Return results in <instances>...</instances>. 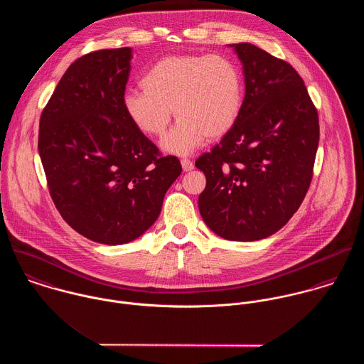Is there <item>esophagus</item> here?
<instances>
[{
    "mask_svg": "<svg viewBox=\"0 0 364 364\" xmlns=\"http://www.w3.org/2000/svg\"><path fill=\"white\" fill-rule=\"evenodd\" d=\"M181 164H182V168H183V171H192L193 168H195V165H193V161H191V159H188V158H182L181 159Z\"/></svg>",
    "mask_w": 364,
    "mask_h": 364,
    "instance_id": "obj_1",
    "label": "esophagus"
}]
</instances>
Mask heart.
<instances>
[{
    "label": "heart",
    "mask_w": 364,
    "mask_h": 364,
    "mask_svg": "<svg viewBox=\"0 0 364 364\" xmlns=\"http://www.w3.org/2000/svg\"><path fill=\"white\" fill-rule=\"evenodd\" d=\"M143 91H130L123 109L146 136H162L179 117L161 147L188 156L206 139L225 136L237 123L245 95L240 67L221 54H173L159 58L141 77Z\"/></svg>",
    "instance_id": "obj_1"
}]
</instances>
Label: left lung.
<instances>
[{
    "label": "left lung",
    "mask_w": 364,
    "mask_h": 364,
    "mask_svg": "<svg viewBox=\"0 0 364 364\" xmlns=\"http://www.w3.org/2000/svg\"><path fill=\"white\" fill-rule=\"evenodd\" d=\"M242 63L245 97L235 126L196 159L206 175L199 210L224 240L258 241L303 203L319 140L318 113L303 78L251 43L230 45Z\"/></svg>",
    "instance_id": "obj_1"
}]
</instances>
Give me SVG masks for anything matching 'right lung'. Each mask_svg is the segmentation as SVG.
Masks as SVG:
<instances>
[{"label": "right lung", "mask_w": 364, "mask_h": 364, "mask_svg": "<svg viewBox=\"0 0 364 364\" xmlns=\"http://www.w3.org/2000/svg\"><path fill=\"white\" fill-rule=\"evenodd\" d=\"M132 49L77 58L57 84L39 123V156L53 202L85 238L127 244L156 223L182 166L159 156L123 109Z\"/></svg>", "instance_id": "1"}]
</instances>
